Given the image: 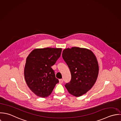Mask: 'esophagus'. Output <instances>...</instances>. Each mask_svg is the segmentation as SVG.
I'll return each instance as SVG.
<instances>
[{"mask_svg": "<svg viewBox=\"0 0 121 121\" xmlns=\"http://www.w3.org/2000/svg\"><path fill=\"white\" fill-rule=\"evenodd\" d=\"M63 81H63V79H60L59 80V82L60 84L63 83Z\"/></svg>", "mask_w": 121, "mask_h": 121, "instance_id": "34e87169", "label": "esophagus"}]
</instances>
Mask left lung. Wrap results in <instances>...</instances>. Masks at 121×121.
I'll return each mask as SVG.
<instances>
[{
  "instance_id": "left-lung-1",
  "label": "left lung",
  "mask_w": 121,
  "mask_h": 121,
  "mask_svg": "<svg viewBox=\"0 0 121 121\" xmlns=\"http://www.w3.org/2000/svg\"><path fill=\"white\" fill-rule=\"evenodd\" d=\"M62 56L72 76L70 82L65 86L72 95L81 96L90 90L96 81L99 70L96 57L89 49L75 47L65 49Z\"/></svg>"
}]
</instances>
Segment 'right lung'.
I'll use <instances>...</instances> for the list:
<instances>
[{
    "label": "right lung",
    "mask_w": 121,
    "mask_h": 121,
    "mask_svg": "<svg viewBox=\"0 0 121 121\" xmlns=\"http://www.w3.org/2000/svg\"><path fill=\"white\" fill-rule=\"evenodd\" d=\"M61 52V48H35L26 57L25 79L28 87L37 96H48L59 82L51 67L60 57Z\"/></svg>",
    "instance_id": "1"
}]
</instances>
